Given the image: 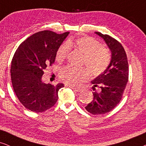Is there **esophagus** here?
<instances>
[{
    "mask_svg": "<svg viewBox=\"0 0 146 146\" xmlns=\"http://www.w3.org/2000/svg\"><path fill=\"white\" fill-rule=\"evenodd\" d=\"M69 87L70 88L73 90H74L76 92H80L82 90V89L80 88H76V87H74V86H69Z\"/></svg>",
    "mask_w": 146,
    "mask_h": 146,
    "instance_id": "obj_1",
    "label": "esophagus"
}]
</instances>
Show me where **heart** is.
Listing matches in <instances>:
<instances>
[{
	"instance_id": "heart-1",
	"label": "heart",
	"mask_w": 146,
	"mask_h": 146,
	"mask_svg": "<svg viewBox=\"0 0 146 146\" xmlns=\"http://www.w3.org/2000/svg\"><path fill=\"white\" fill-rule=\"evenodd\" d=\"M74 47L84 54L83 64H85L92 75L98 76L104 72L110 62V54L99 41L90 36L69 39L60 46L56 54V59L61 62L67 57L70 48ZM60 77L70 85L77 86L87 80L90 74L86 68L67 66L62 70Z\"/></svg>"
}]
</instances>
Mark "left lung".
<instances>
[{"label": "left lung", "instance_id": "1", "mask_svg": "<svg viewBox=\"0 0 146 146\" xmlns=\"http://www.w3.org/2000/svg\"><path fill=\"white\" fill-rule=\"evenodd\" d=\"M95 33L104 40L111 52L108 66L91 82L94 99L85 107L88 112L100 115L110 111L120 102L128 80L129 68L122 45L110 36L99 32Z\"/></svg>", "mask_w": 146, "mask_h": 146}]
</instances>
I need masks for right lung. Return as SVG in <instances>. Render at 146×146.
Segmentation results:
<instances>
[{"label":"right lung","instance_id":"right-lung-1","mask_svg":"<svg viewBox=\"0 0 146 146\" xmlns=\"http://www.w3.org/2000/svg\"><path fill=\"white\" fill-rule=\"evenodd\" d=\"M69 32L56 34L43 31L23 42L12 60V84L18 99L26 108L42 112L56 103L59 90L64 84H45L42 81L44 70L54 62L56 54Z\"/></svg>","mask_w":146,"mask_h":146}]
</instances>
